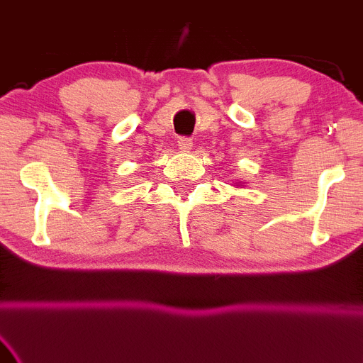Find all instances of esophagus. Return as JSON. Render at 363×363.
Instances as JSON below:
<instances>
[{
	"mask_svg": "<svg viewBox=\"0 0 363 363\" xmlns=\"http://www.w3.org/2000/svg\"><path fill=\"white\" fill-rule=\"evenodd\" d=\"M177 146H179V150H182V151H188V150H191V146H193V139L188 138V136H182V138H179V141H177Z\"/></svg>",
	"mask_w": 363,
	"mask_h": 363,
	"instance_id": "esophagus-1",
	"label": "esophagus"
}]
</instances>
